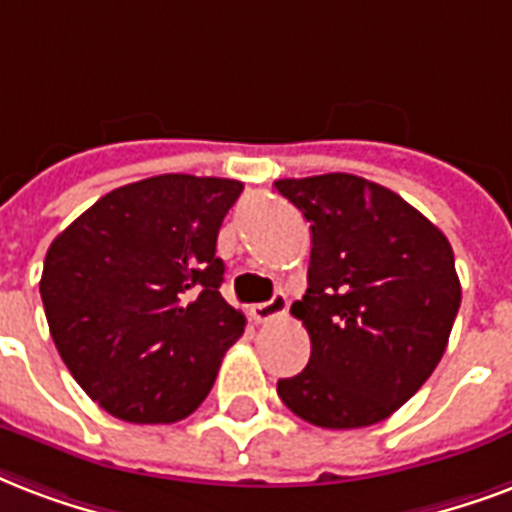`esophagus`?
<instances>
[{
  "mask_svg": "<svg viewBox=\"0 0 512 512\" xmlns=\"http://www.w3.org/2000/svg\"><path fill=\"white\" fill-rule=\"evenodd\" d=\"M284 311H287V298H284V295H273L271 300L255 303V306L249 308V317L255 319L257 325H263V322H271V319L282 317Z\"/></svg>",
  "mask_w": 512,
  "mask_h": 512,
  "instance_id": "1",
  "label": "esophagus"
}]
</instances>
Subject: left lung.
<instances>
[{"mask_svg": "<svg viewBox=\"0 0 512 512\" xmlns=\"http://www.w3.org/2000/svg\"><path fill=\"white\" fill-rule=\"evenodd\" d=\"M311 222L308 290L292 303L311 360L276 392L325 429L384 421L438 368L462 303L454 249L400 195L354 174L279 179Z\"/></svg>", "mask_w": 512, "mask_h": 512, "instance_id": "obj_1", "label": "left lung"}]
</instances>
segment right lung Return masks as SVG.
Wrapping results in <instances>:
<instances>
[{"instance_id": "add662e5", "label": "right lung", "mask_w": 512, "mask_h": 512, "mask_svg": "<svg viewBox=\"0 0 512 512\" xmlns=\"http://www.w3.org/2000/svg\"><path fill=\"white\" fill-rule=\"evenodd\" d=\"M244 185L161 174L101 195L58 233L42 303L61 360L115 419L174 424L204 403L244 314L220 295L217 233Z\"/></svg>"}]
</instances>
